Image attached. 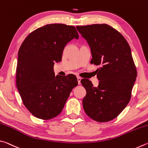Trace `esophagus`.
Here are the masks:
<instances>
[{
	"label": "esophagus",
	"instance_id": "1",
	"mask_svg": "<svg viewBox=\"0 0 148 148\" xmlns=\"http://www.w3.org/2000/svg\"><path fill=\"white\" fill-rule=\"evenodd\" d=\"M77 82H78V84H81V79H82L81 77H79V76H77Z\"/></svg>",
	"mask_w": 148,
	"mask_h": 148
}]
</instances>
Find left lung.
Here are the masks:
<instances>
[{"label": "left lung", "instance_id": "left-lung-1", "mask_svg": "<svg viewBox=\"0 0 148 148\" xmlns=\"http://www.w3.org/2000/svg\"><path fill=\"white\" fill-rule=\"evenodd\" d=\"M76 29L91 47V63L100 66L96 71L98 87L88 79L81 80L86 90L82 101L84 111L95 121H110L119 116L131 98L137 71L131 47L119 32L107 24Z\"/></svg>", "mask_w": 148, "mask_h": 148}]
</instances>
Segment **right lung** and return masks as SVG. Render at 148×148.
Masks as SVG:
<instances>
[{
    "instance_id": "1",
    "label": "right lung",
    "mask_w": 148,
    "mask_h": 148,
    "mask_svg": "<svg viewBox=\"0 0 148 148\" xmlns=\"http://www.w3.org/2000/svg\"><path fill=\"white\" fill-rule=\"evenodd\" d=\"M79 35L74 26L47 24L31 32L20 46L16 86L25 106L37 118L48 120L61 113L76 77L55 76L54 62L61 61L66 44Z\"/></svg>"
}]
</instances>
